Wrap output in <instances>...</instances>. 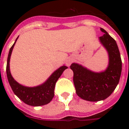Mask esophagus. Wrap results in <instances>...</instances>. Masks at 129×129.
<instances>
[{"label": "esophagus", "instance_id": "obj_1", "mask_svg": "<svg viewBox=\"0 0 129 129\" xmlns=\"http://www.w3.org/2000/svg\"><path fill=\"white\" fill-rule=\"evenodd\" d=\"M71 60H70V59H69V60H67V62H66V64H67V66H68V67H70V65L71 64Z\"/></svg>", "mask_w": 129, "mask_h": 129}]
</instances>
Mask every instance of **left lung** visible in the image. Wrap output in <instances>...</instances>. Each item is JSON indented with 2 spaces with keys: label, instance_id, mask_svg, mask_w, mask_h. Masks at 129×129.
Returning <instances> with one entry per match:
<instances>
[{
  "label": "left lung",
  "instance_id": "1",
  "mask_svg": "<svg viewBox=\"0 0 129 129\" xmlns=\"http://www.w3.org/2000/svg\"><path fill=\"white\" fill-rule=\"evenodd\" d=\"M101 43L109 53V66L104 72L95 73L77 63L70 66L74 72L73 81L76 94L84 100L99 101L107 99L114 92L119 81L122 62L116 41L103 28Z\"/></svg>",
  "mask_w": 129,
  "mask_h": 129
}]
</instances>
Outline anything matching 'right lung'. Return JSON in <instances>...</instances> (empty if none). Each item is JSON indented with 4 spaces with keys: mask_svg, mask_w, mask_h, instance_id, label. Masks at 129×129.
Returning <instances> with one entry per match:
<instances>
[{
    "mask_svg": "<svg viewBox=\"0 0 129 129\" xmlns=\"http://www.w3.org/2000/svg\"><path fill=\"white\" fill-rule=\"evenodd\" d=\"M17 39L18 37L10 48L7 60V77L11 89L20 100H22L24 103L28 105L38 107L48 104L52 101L54 96V88L57 81L68 67L62 66L58 68L56 71H55L51 75L45 83L39 86L35 87H27L20 85L13 78L10 70V57Z\"/></svg>",
    "mask_w": 129,
    "mask_h": 129,
    "instance_id": "1",
    "label": "right lung"
}]
</instances>
